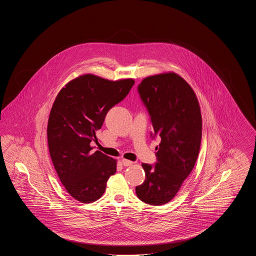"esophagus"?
<instances>
[{
	"instance_id": "esophagus-1",
	"label": "esophagus",
	"mask_w": 256,
	"mask_h": 256,
	"mask_svg": "<svg viewBox=\"0 0 256 256\" xmlns=\"http://www.w3.org/2000/svg\"><path fill=\"white\" fill-rule=\"evenodd\" d=\"M122 166L128 167V166H132V165L134 164V162H132V161H130V160H128V159H122Z\"/></svg>"
}]
</instances>
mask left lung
<instances>
[{
    "label": "left lung",
    "instance_id": "left-lung-1",
    "mask_svg": "<svg viewBox=\"0 0 256 256\" xmlns=\"http://www.w3.org/2000/svg\"><path fill=\"white\" fill-rule=\"evenodd\" d=\"M159 138L154 164L143 163L146 180L135 191L150 206H162L176 195L195 166L202 141V114L195 93L174 73L148 76L137 87Z\"/></svg>",
    "mask_w": 256,
    "mask_h": 256
}]
</instances>
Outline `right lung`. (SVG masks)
I'll return each mask as SVG.
<instances>
[{
  "label": "right lung",
  "instance_id": "obj_1",
  "mask_svg": "<svg viewBox=\"0 0 256 256\" xmlns=\"http://www.w3.org/2000/svg\"><path fill=\"white\" fill-rule=\"evenodd\" d=\"M134 84V80L110 82L84 74L63 87L52 104L47 128L50 158L67 192L80 202L100 198L116 172V160L91 144L98 143L96 132L108 112Z\"/></svg>",
  "mask_w": 256,
  "mask_h": 256
}]
</instances>
